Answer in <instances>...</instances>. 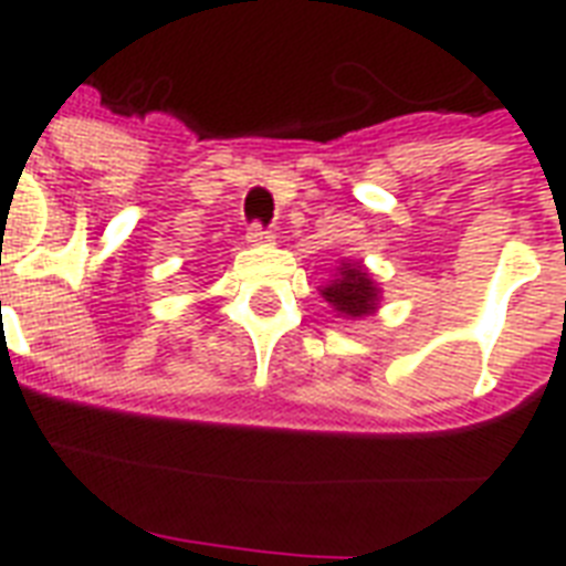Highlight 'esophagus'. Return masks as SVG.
I'll list each match as a JSON object with an SVG mask.
<instances>
[{
  "instance_id": "obj_1",
  "label": "esophagus",
  "mask_w": 566,
  "mask_h": 566,
  "mask_svg": "<svg viewBox=\"0 0 566 566\" xmlns=\"http://www.w3.org/2000/svg\"><path fill=\"white\" fill-rule=\"evenodd\" d=\"M270 238H273V234H270L261 222H252V226L247 229V240L252 243V247H261V243H266Z\"/></svg>"
}]
</instances>
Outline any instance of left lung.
I'll list each match as a JSON object with an SVG mask.
<instances>
[{
    "label": "left lung",
    "instance_id": "1",
    "mask_svg": "<svg viewBox=\"0 0 566 566\" xmlns=\"http://www.w3.org/2000/svg\"><path fill=\"white\" fill-rule=\"evenodd\" d=\"M323 300L337 311V317L344 319H364L373 317L381 302V291L373 282V275L367 273V266L361 261L355 264H340L337 275L323 287Z\"/></svg>",
    "mask_w": 566,
    "mask_h": 566
}]
</instances>
